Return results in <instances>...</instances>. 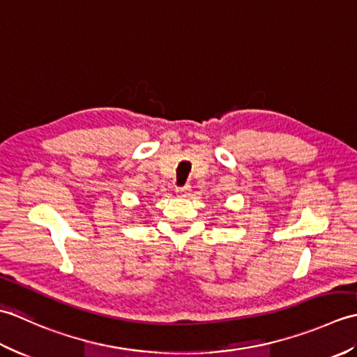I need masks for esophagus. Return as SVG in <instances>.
<instances>
[{"label": "esophagus", "instance_id": "esophagus-1", "mask_svg": "<svg viewBox=\"0 0 357 357\" xmlns=\"http://www.w3.org/2000/svg\"><path fill=\"white\" fill-rule=\"evenodd\" d=\"M190 192H192L190 185L178 187V188H176V195L179 196V198H188V196H190Z\"/></svg>", "mask_w": 357, "mask_h": 357}]
</instances>
